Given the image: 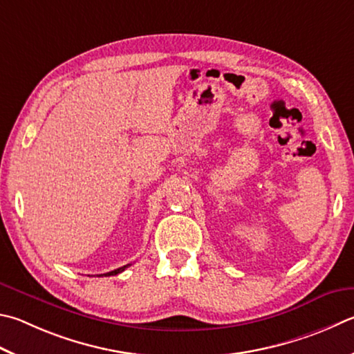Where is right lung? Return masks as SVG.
Instances as JSON below:
<instances>
[{"mask_svg": "<svg viewBox=\"0 0 354 354\" xmlns=\"http://www.w3.org/2000/svg\"><path fill=\"white\" fill-rule=\"evenodd\" d=\"M128 266H130V265H125V266H122V268H118V269H114V271H111V272H106V274H102V275H118L122 271H125Z\"/></svg>", "mask_w": 354, "mask_h": 354, "instance_id": "obj_1", "label": "right lung"}]
</instances>
